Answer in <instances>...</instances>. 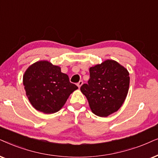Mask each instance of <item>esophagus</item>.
I'll list each match as a JSON object with an SVG mask.
<instances>
[{"mask_svg":"<svg viewBox=\"0 0 158 158\" xmlns=\"http://www.w3.org/2000/svg\"><path fill=\"white\" fill-rule=\"evenodd\" d=\"M82 84H83V81H82V80H80V81H79V82L77 83V86H78V87L80 88L81 86L82 85Z\"/></svg>","mask_w":158,"mask_h":158,"instance_id":"obj_1","label":"esophagus"}]
</instances>
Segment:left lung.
<instances>
[{"label": "left lung", "instance_id": "obj_1", "mask_svg": "<svg viewBox=\"0 0 158 158\" xmlns=\"http://www.w3.org/2000/svg\"><path fill=\"white\" fill-rule=\"evenodd\" d=\"M129 73L115 60L89 69V79L80 88L94 114L107 117L121 108L128 94Z\"/></svg>", "mask_w": 158, "mask_h": 158}]
</instances>
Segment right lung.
I'll use <instances>...</instances> for the list:
<instances>
[{"label":"right lung","instance_id":"1","mask_svg":"<svg viewBox=\"0 0 158 158\" xmlns=\"http://www.w3.org/2000/svg\"><path fill=\"white\" fill-rule=\"evenodd\" d=\"M23 84L32 106L47 114L59 110L78 89L59 66L48 61H38L29 66L23 77Z\"/></svg>","mask_w":158,"mask_h":158}]
</instances>
